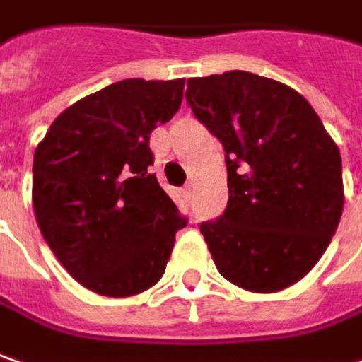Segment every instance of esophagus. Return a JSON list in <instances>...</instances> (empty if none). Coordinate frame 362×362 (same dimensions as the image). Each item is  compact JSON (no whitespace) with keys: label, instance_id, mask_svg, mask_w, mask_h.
I'll return each mask as SVG.
<instances>
[{"label":"esophagus","instance_id":"34e87169","mask_svg":"<svg viewBox=\"0 0 362 362\" xmlns=\"http://www.w3.org/2000/svg\"><path fill=\"white\" fill-rule=\"evenodd\" d=\"M192 197H194V194H192V188H190V184H188L186 188H182V199L188 202V204L192 202Z\"/></svg>","mask_w":362,"mask_h":362}]
</instances>
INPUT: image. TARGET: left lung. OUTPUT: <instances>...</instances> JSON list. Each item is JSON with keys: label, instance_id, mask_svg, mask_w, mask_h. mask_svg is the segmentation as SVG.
<instances>
[{"label": "left lung", "instance_id": "obj_1", "mask_svg": "<svg viewBox=\"0 0 362 362\" xmlns=\"http://www.w3.org/2000/svg\"><path fill=\"white\" fill-rule=\"evenodd\" d=\"M186 102L225 149L229 201L201 223L217 270L254 293L295 285L340 223L336 143L299 92L256 74L192 77Z\"/></svg>", "mask_w": 362, "mask_h": 362}]
</instances>
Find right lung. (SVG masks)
I'll list each match as a JSON object with an SVG mask.
<instances>
[{"instance_id":"1","label":"right lung","mask_w":362,"mask_h":362,"mask_svg":"<svg viewBox=\"0 0 362 362\" xmlns=\"http://www.w3.org/2000/svg\"><path fill=\"white\" fill-rule=\"evenodd\" d=\"M184 79H122L54 118L34 151L36 223L57 260L98 295L153 287L186 217L163 192L149 135L178 112Z\"/></svg>"}]
</instances>
